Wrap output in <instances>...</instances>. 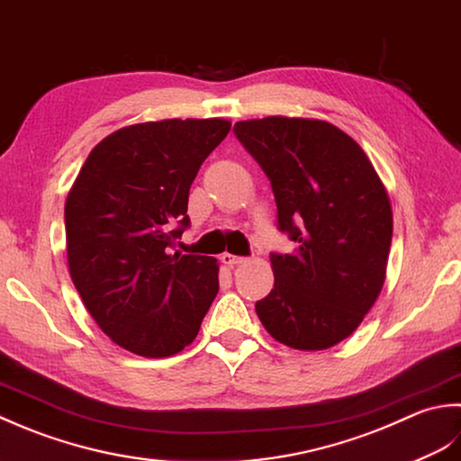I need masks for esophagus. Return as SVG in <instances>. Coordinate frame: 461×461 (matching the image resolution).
Returning a JSON list of instances; mask_svg holds the SVG:
<instances>
[{"label":"esophagus","mask_w":461,"mask_h":461,"mask_svg":"<svg viewBox=\"0 0 461 461\" xmlns=\"http://www.w3.org/2000/svg\"><path fill=\"white\" fill-rule=\"evenodd\" d=\"M221 260H222L227 267H237V265H242V262L247 260V258H244V257H237V255H230V252H224V255L221 257Z\"/></svg>","instance_id":"1"}]
</instances>
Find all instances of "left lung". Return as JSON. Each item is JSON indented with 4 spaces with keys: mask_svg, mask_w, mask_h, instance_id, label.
<instances>
[{
    "mask_svg": "<svg viewBox=\"0 0 461 461\" xmlns=\"http://www.w3.org/2000/svg\"><path fill=\"white\" fill-rule=\"evenodd\" d=\"M234 135L268 176L278 230L275 288L257 303L262 326L296 350L348 338L378 298L392 244V206L362 147L316 119L239 121Z\"/></svg>",
    "mask_w": 461,
    "mask_h": 461,
    "instance_id": "left-lung-1",
    "label": "left lung"
}]
</instances>
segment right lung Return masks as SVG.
I'll return each instance as SVG.
<instances>
[{
	"instance_id": "right-lung-1",
	"label": "right lung",
	"mask_w": 461,
	"mask_h": 461,
	"mask_svg": "<svg viewBox=\"0 0 461 461\" xmlns=\"http://www.w3.org/2000/svg\"><path fill=\"white\" fill-rule=\"evenodd\" d=\"M224 119L123 127L89 153L65 203L73 285L113 342L147 358L189 346L219 293L217 258L173 252L189 191Z\"/></svg>"
}]
</instances>
